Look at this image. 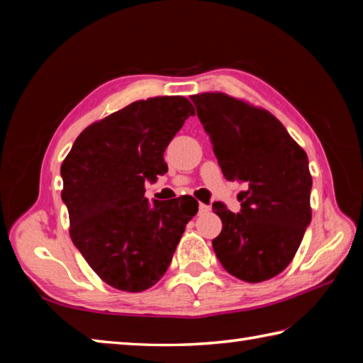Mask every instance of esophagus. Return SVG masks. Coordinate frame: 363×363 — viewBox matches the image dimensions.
I'll list each match as a JSON object with an SVG mask.
<instances>
[{
    "label": "esophagus",
    "mask_w": 363,
    "mask_h": 363,
    "mask_svg": "<svg viewBox=\"0 0 363 363\" xmlns=\"http://www.w3.org/2000/svg\"><path fill=\"white\" fill-rule=\"evenodd\" d=\"M210 210H211V208L208 206V205H205V203H200L199 205V213H208Z\"/></svg>",
    "instance_id": "34e87169"
}]
</instances>
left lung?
<instances>
[{
  "label": "left lung",
  "mask_w": 363,
  "mask_h": 363,
  "mask_svg": "<svg viewBox=\"0 0 363 363\" xmlns=\"http://www.w3.org/2000/svg\"><path fill=\"white\" fill-rule=\"evenodd\" d=\"M190 99L225 179L248 186L240 213L213 203L223 220L214 253L233 277L248 284L272 279L291 262L311 224L306 152L267 110L223 93Z\"/></svg>",
  "instance_id": "obj_1"
}]
</instances>
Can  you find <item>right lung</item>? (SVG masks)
Returning <instances> with one entry per match:
<instances>
[{
	"label": "right lung",
	"mask_w": 363,
	"mask_h": 363,
	"mask_svg": "<svg viewBox=\"0 0 363 363\" xmlns=\"http://www.w3.org/2000/svg\"><path fill=\"white\" fill-rule=\"evenodd\" d=\"M194 113L181 96L136 101L86 128L60 167L72 242L116 290L155 285L199 211L190 195L152 205L144 196L145 181L168 171L163 153Z\"/></svg>",
	"instance_id": "right-lung-1"
}]
</instances>
